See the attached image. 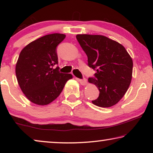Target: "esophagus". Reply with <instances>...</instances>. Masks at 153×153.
I'll list each match as a JSON object with an SVG mask.
<instances>
[{
	"label": "esophagus",
	"mask_w": 153,
	"mask_h": 153,
	"mask_svg": "<svg viewBox=\"0 0 153 153\" xmlns=\"http://www.w3.org/2000/svg\"><path fill=\"white\" fill-rule=\"evenodd\" d=\"M79 82L80 84L82 85H86L87 84V79L86 78H83V79H79Z\"/></svg>",
	"instance_id": "34e87169"
}]
</instances>
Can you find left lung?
I'll return each instance as SVG.
<instances>
[{
    "instance_id": "1",
    "label": "left lung",
    "mask_w": 153,
    "mask_h": 153,
    "mask_svg": "<svg viewBox=\"0 0 153 153\" xmlns=\"http://www.w3.org/2000/svg\"><path fill=\"white\" fill-rule=\"evenodd\" d=\"M76 38L88 56V65L97 71L88 82L95 84L99 96L92 103L110 107L126 94L132 77L133 61L121 44L101 35L78 34Z\"/></svg>"
}]
</instances>
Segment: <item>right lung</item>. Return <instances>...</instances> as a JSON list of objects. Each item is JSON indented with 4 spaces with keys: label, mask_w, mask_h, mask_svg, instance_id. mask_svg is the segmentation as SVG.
<instances>
[{
    "label": "right lung",
    "mask_w": 153,
    "mask_h": 153,
    "mask_svg": "<svg viewBox=\"0 0 153 153\" xmlns=\"http://www.w3.org/2000/svg\"><path fill=\"white\" fill-rule=\"evenodd\" d=\"M65 38L62 33L42 36L27 45L21 51L15 67L19 86L31 102L48 105L57 98L66 82L72 78L69 74L61 73L57 66L56 46Z\"/></svg>",
    "instance_id": "right-lung-1"
}]
</instances>
